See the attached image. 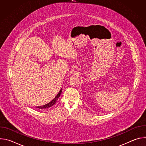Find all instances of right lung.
Listing matches in <instances>:
<instances>
[{
    "mask_svg": "<svg viewBox=\"0 0 146 146\" xmlns=\"http://www.w3.org/2000/svg\"><path fill=\"white\" fill-rule=\"evenodd\" d=\"M61 93H62V89L59 91V93H58V94H57V95L55 97V98H54L52 100H51L50 103H48L46 104V105H43V106H38V107H37V108H38L39 109H47V108H49L52 106L54 105V104L56 102V101H57V100L58 99V98H59V96H60Z\"/></svg>",
    "mask_w": 146,
    "mask_h": 146,
    "instance_id": "right-lung-1",
    "label": "right lung"
}]
</instances>
